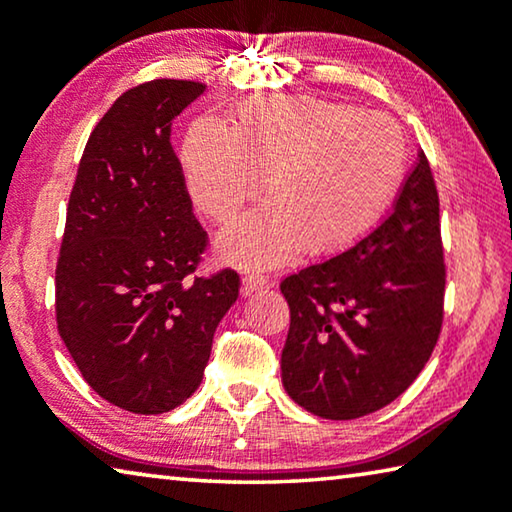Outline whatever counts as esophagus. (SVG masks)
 <instances>
[{"label": "esophagus", "instance_id": "esophagus-1", "mask_svg": "<svg viewBox=\"0 0 512 512\" xmlns=\"http://www.w3.org/2000/svg\"><path fill=\"white\" fill-rule=\"evenodd\" d=\"M264 287H266V278H264L262 273L248 271L246 275H243V280H241V294H243V296L255 294V291L264 289Z\"/></svg>", "mask_w": 512, "mask_h": 512}]
</instances>
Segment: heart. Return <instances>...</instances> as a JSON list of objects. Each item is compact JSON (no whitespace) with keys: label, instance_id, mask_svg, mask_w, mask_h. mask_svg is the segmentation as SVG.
<instances>
[{"label":"heart","instance_id":"obj_1","mask_svg":"<svg viewBox=\"0 0 512 512\" xmlns=\"http://www.w3.org/2000/svg\"><path fill=\"white\" fill-rule=\"evenodd\" d=\"M198 212L227 223L259 196L269 205L227 227L221 255L273 266L303 253L332 257L360 243L401 191L408 143L383 113L305 95L241 102L232 127L200 118L182 143Z\"/></svg>","mask_w":512,"mask_h":512}]
</instances>
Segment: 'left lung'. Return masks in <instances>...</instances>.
Wrapping results in <instances>:
<instances>
[{
	"label": "left lung",
	"instance_id": "obj_1",
	"mask_svg": "<svg viewBox=\"0 0 512 512\" xmlns=\"http://www.w3.org/2000/svg\"><path fill=\"white\" fill-rule=\"evenodd\" d=\"M444 282L440 198L419 152L376 230L280 282L291 314L280 360L287 394L323 419L385 408L431 358Z\"/></svg>",
	"mask_w": 512,
	"mask_h": 512
}]
</instances>
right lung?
Instances as JSON below:
<instances>
[{
    "label": "right lung",
    "mask_w": 512,
    "mask_h": 512,
    "mask_svg": "<svg viewBox=\"0 0 512 512\" xmlns=\"http://www.w3.org/2000/svg\"><path fill=\"white\" fill-rule=\"evenodd\" d=\"M205 84L129 88L88 136L56 262V326L104 401L161 415L196 392L239 275L198 278L207 232L193 216L173 120Z\"/></svg>",
    "instance_id": "obj_1"
}]
</instances>
